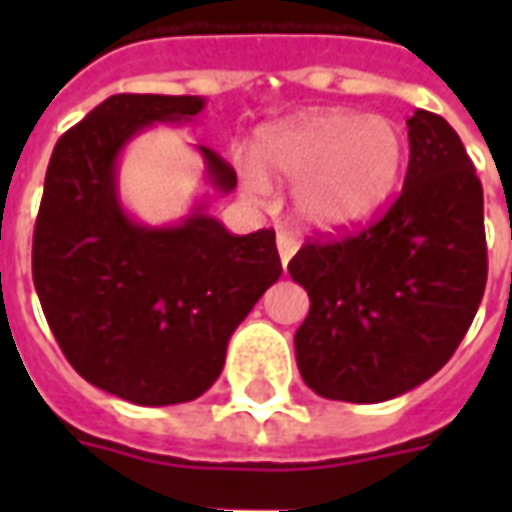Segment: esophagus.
Here are the masks:
<instances>
[{"label": "esophagus", "instance_id": "34e87169", "mask_svg": "<svg viewBox=\"0 0 512 512\" xmlns=\"http://www.w3.org/2000/svg\"><path fill=\"white\" fill-rule=\"evenodd\" d=\"M277 249H279V260H282V266H288L290 257L299 252V244H296V238L288 233H279L277 235Z\"/></svg>", "mask_w": 512, "mask_h": 512}]
</instances>
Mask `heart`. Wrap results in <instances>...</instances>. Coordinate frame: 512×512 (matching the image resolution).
I'll use <instances>...</instances> for the list:
<instances>
[{
  "instance_id": "1",
  "label": "heart",
  "mask_w": 512,
  "mask_h": 512,
  "mask_svg": "<svg viewBox=\"0 0 512 512\" xmlns=\"http://www.w3.org/2000/svg\"><path fill=\"white\" fill-rule=\"evenodd\" d=\"M260 170L241 172L255 197L268 179L296 189V211L318 230H351L367 222L395 189L403 167V136L386 117L356 112H310L257 134Z\"/></svg>"
}]
</instances>
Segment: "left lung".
<instances>
[{"instance_id": "8db88e82", "label": "left lung", "mask_w": 512, "mask_h": 512, "mask_svg": "<svg viewBox=\"0 0 512 512\" xmlns=\"http://www.w3.org/2000/svg\"><path fill=\"white\" fill-rule=\"evenodd\" d=\"M406 180L362 233L310 241L290 277L310 296L296 362L315 395L381 403L450 362L488 277L483 186L444 117H408Z\"/></svg>"}]
</instances>
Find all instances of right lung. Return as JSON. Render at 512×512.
<instances>
[{
	"instance_id": "obj_1",
	"label": "right lung",
	"mask_w": 512,
	"mask_h": 512,
	"mask_svg": "<svg viewBox=\"0 0 512 512\" xmlns=\"http://www.w3.org/2000/svg\"><path fill=\"white\" fill-rule=\"evenodd\" d=\"M200 95H112L60 136L46 169L32 279L71 367L98 389L172 406L219 378L227 343L282 274L274 230L227 233L200 200L169 227L131 219L117 191L123 147L156 123H191ZM211 189L235 169L197 145Z\"/></svg>"
}]
</instances>
